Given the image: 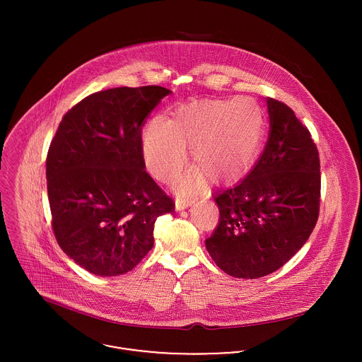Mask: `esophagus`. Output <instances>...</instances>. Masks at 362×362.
<instances>
[{
  "mask_svg": "<svg viewBox=\"0 0 362 362\" xmlns=\"http://www.w3.org/2000/svg\"><path fill=\"white\" fill-rule=\"evenodd\" d=\"M195 204V199H177L175 201V209L180 211V210H184L187 207L192 206Z\"/></svg>",
  "mask_w": 362,
  "mask_h": 362,
  "instance_id": "34e87169",
  "label": "esophagus"
}]
</instances>
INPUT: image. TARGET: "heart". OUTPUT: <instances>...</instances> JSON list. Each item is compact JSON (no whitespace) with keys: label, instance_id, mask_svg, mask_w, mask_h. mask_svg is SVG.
Returning a JSON list of instances; mask_svg holds the SVG:
<instances>
[{"label":"heart","instance_id":"obj_1","mask_svg":"<svg viewBox=\"0 0 362 362\" xmlns=\"http://www.w3.org/2000/svg\"><path fill=\"white\" fill-rule=\"evenodd\" d=\"M264 134L262 107L252 98L205 100L180 105L174 119L153 117L142 134L148 170L160 181L187 161L188 145L198 165L175 178L180 195L191 197L206 184L241 178L255 163Z\"/></svg>","mask_w":362,"mask_h":362}]
</instances>
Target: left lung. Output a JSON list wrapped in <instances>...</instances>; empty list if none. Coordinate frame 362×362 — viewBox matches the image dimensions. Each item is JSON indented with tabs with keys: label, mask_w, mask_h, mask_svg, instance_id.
<instances>
[{
	"label": "left lung",
	"mask_w": 362,
	"mask_h": 362,
	"mask_svg": "<svg viewBox=\"0 0 362 362\" xmlns=\"http://www.w3.org/2000/svg\"><path fill=\"white\" fill-rule=\"evenodd\" d=\"M270 129L250 174L214 197L220 218L205 241L227 274L267 276L293 258L315 228L320 199V164L310 131L294 111L266 99Z\"/></svg>",
	"instance_id": "8db88e82"
}]
</instances>
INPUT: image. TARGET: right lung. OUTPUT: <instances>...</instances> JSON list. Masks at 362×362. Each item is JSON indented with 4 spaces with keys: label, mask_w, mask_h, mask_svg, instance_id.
I'll return each instance as SVG.
<instances>
[{
    "label": "right lung",
    "mask_w": 362,
    "mask_h": 362,
    "mask_svg": "<svg viewBox=\"0 0 362 362\" xmlns=\"http://www.w3.org/2000/svg\"><path fill=\"white\" fill-rule=\"evenodd\" d=\"M170 93L161 86L93 93L55 132L46 161L52 230L61 250L96 276L132 270L153 248L157 217L174 210L142 153V127Z\"/></svg>",
    "instance_id": "obj_1"
}]
</instances>
